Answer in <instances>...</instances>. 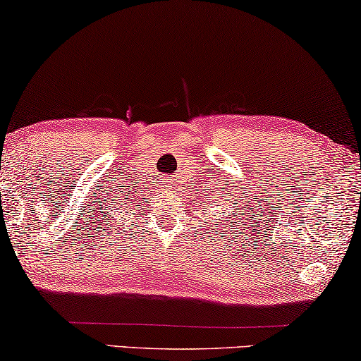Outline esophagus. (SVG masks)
I'll return each mask as SVG.
<instances>
[{
  "instance_id": "34e87169",
  "label": "esophagus",
  "mask_w": 361,
  "mask_h": 361,
  "mask_svg": "<svg viewBox=\"0 0 361 361\" xmlns=\"http://www.w3.org/2000/svg\"><path fill=\"white\" fill-rule=\"evenodd\" d=\"M162 186L166 188V190H170V188L173 186V181H171V180H165V181L162 183Z\"/></svg>"
}]
</instances>
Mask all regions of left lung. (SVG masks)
<instances>
[{"label": "left lung", "instance_id": "1", "mask_svg": "<svg viewBox=\"0 0 361 361\" xmlns=\"http://www.w3.org/2000/svg\"><path fill=\"white\" fill-rule=\"evenodd\" d=\"M222 199L224 197H219V202L220 203L221 206L217 207L219 209V215H224V217H220L219 220H220V224H222V227H225V225H227V227H230V224H233L235 225V220H233V215H235V211H240V209H235V211H232V209H228L227 207V202H225V201H222ZM207 202H209V206H211V207H215V204L212 202V201H209V199H207ZM233 206H235V202H233ZM229 211V214H226V211ZM225 218L226 220L224 221L223 219ZM230 218V221H227L226 219ZM219 220L217 219H215V222H219ZM204 222H206V220H204ZM219 225V224H217Z\"/></svg>", "mask_w": 361, "mask_h": 361}]
</instances>
